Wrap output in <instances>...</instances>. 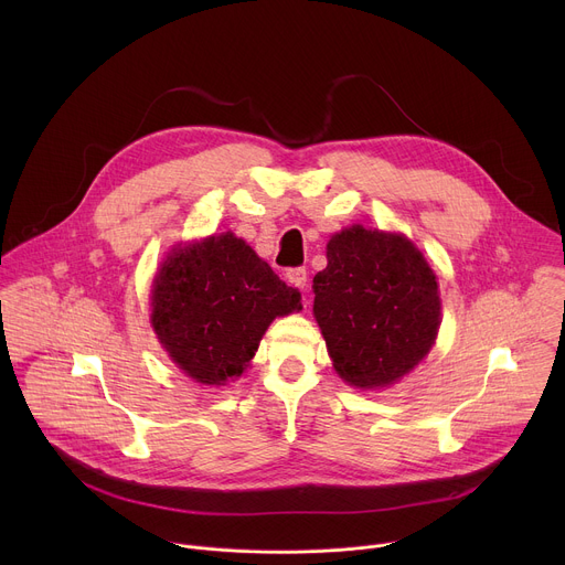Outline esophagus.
<instances>
[{"label": "esophagus", "mask_w": 565, "mask_h": 565, "mask_svg": "<svg viewBox=\"0 0 565 565\" xmlns=\"http://www.w3.org/2000/svg\"><path fill=\"white\" fill-rule=\"evenodd\" d=\"M286 277H288V281L292 284V286H297V288H306V284H308V273H306V268H290L288 273H286Z\"/></svg>", "instance_id": "obj_1"}]
</instances>
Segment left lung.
<instances>
[{
    "mask_svg": "<svg viewBox=\"0 0 565 565\" xmlns=\"http://www.w3.org/2000/svg\"><path fill=\"white\" fill-rule=\"evenodd\" d=\"M312 279V312L342 380L386 386L434 347L440 327L436 275L409 238L353 225L327 246Z\"/></svg>",
    "mask_w": 565,
    "mask_h": 565,
    "instance_id": "obj_1",
    "label": "left lung"
}]
</instances>
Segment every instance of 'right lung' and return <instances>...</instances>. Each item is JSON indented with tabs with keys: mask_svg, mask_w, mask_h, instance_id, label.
<instances>
[{
	"mask_svg": "<svg viewBox=\"0 0 565 565\" xmlns=\"http://www.w3.org/2000/svg\"><path fill=\"white\" fill-rule=\"evenodd\" d=\"M301 292L232 232L179 248L151 292V324L170 358L201 384L238 377L277 315Z\"/></svg>",
	"mask_w": 565,
	"mask_h": 565,
	"instance_id": "add662e5",
	"label": "right lung"
}]
</instances>
